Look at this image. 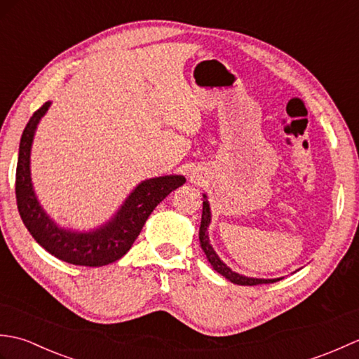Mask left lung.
Listing matches in <instances>:
<instances>
[{"mask_svg":"<svg viewBox=\"0 0 359 359\" xmlns=\"http://www.w3.org/2000/svg\"><path fill=\"white\" fill-rule=\"evenodd\" d=\"M203 210H202V220H201V228H199V239H201V247L203 253L207 255L208 262L211 264L212 269H215L219 274H222L225 279H228L233 284L238 285H259V284H273V282H278L282 278H274V279H257V278H247L242 276V274L233 271L230 266H226L220 257L216 255L215 248L211 247L210 239H208V225L211 222V211H210V203L207 201V196L203 194Z\"/></svg>","mask_w":359,"mask_h":359,"instance_id":"1","label":"left lung"}]
</instances>
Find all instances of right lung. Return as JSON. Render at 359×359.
Masks as SVG:
<instances>
[{"label": "right lung", "instance_id": "1", "mask_svg": "<svg viewBox=\"0 0 359 359\" xmlns=\"http://www.w3.org/2000/svg\"><path fill=\"white\" fill-rule=\"evenodd\" d=\"M49 106L50 102H46L34 112L21 135L15 194L22 224L46 251L67 264L102 266L116 262L133 247L157 205L175 188L184 185L187 179L184 175H162L143 180L128 196L116 216L94 231H72L58 226L36 201L30 179V148L34 134Z\"/></svg>", "mask_w": 359, "mask_h": 359}]
</instances>
